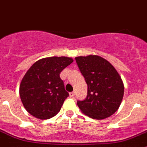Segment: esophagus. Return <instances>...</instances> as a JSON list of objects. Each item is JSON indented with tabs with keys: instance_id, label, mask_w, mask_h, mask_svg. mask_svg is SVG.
I'll use <instances>...</instances> for the list:
<instances>
[{
	"instance_id": "esophagus-1",
	"label": "esophagus",
	"mask_w": 147,
	"mask_h": 147,
	"mask_svg": "<svg viewBox=\"0 0 147 147\" xmlns=\"http://www.w3.org/2000/svg\"><path fill=\"white\" fill-rule=\"evenodd\" d=\"M75 95V92H72L69 93V96H70L71 97H73Z\"/></svg>"
}]
</instances>
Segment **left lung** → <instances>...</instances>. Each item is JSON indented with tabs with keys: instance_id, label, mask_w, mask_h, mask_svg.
<instances>
[{
	"instance_id": "obj_1",
	"label": "left lung",
	"mask_w": 147,
	"mask_h": 147,
	"mask_svg": "<svg viewBox=\"0 0 147 147\" xmlns=\"http://www.w3.org/2000/svg\"><path fill=\"white\" fill-rule=\"evenodd\" d=\"M87 84V95L78 105L84 115L103 119L119 107L124 95V84L117 71L107 60L97 55L75 57Z\"/></svg>"
}]
</instances>
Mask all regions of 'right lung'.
Listing matches in <instances>:
<instances>
[{
    "label": "right lung",
    "mask_w": 147,
    "mask_h": 147,
    "mask_svg": "<svg viewBox=\"0 0 147 147\" xmlns=\"http://www.w3.org/2000/svg\"><path fill=\"white\" fill-rule=\"evenodd\" d=\"M73 62L71 57H50L35 62L20 85V96L26 110L35 117L48 119L61 109L69 93L60 74Z\"/></svg>",
    "instance_id": "1"
}]
</instances>
